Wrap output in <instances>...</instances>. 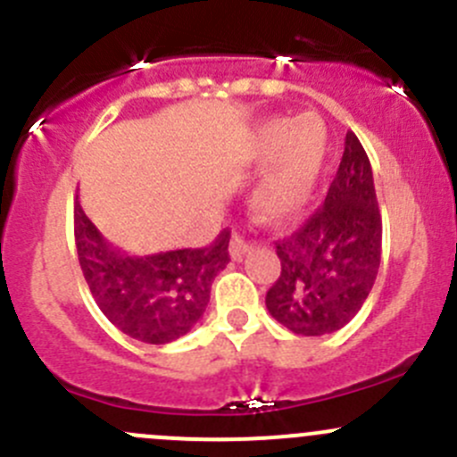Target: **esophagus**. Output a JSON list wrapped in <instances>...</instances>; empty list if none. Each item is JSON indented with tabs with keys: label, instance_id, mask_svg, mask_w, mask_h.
Returning <instances> with one entry per match:
<instances>
[{
	"label": "esophagus",
	"instance_id": "34e87169",
	"mask_svg": "<svg viewBox=\"0 0 457 457\" xmlns=\"http://www.w3.org/2000/svg\"><path fill=\"white\" fill-rule=\"evenodd\" d=\"M250 252H252V243L245 241L241 234H234L232 241H229V256H232L234 261H241V258L250 254Z\"/></svg>",
	"mask_w": 457,
	"mask_h": 457
}]
</instances>
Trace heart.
Instances as JSON below:
<instances>
[{
    "label": "heart",
    "mask_w": 457,
    "mask_h": 457,
    "mask_svg": "<svg viewBox=\"0 0 457 457\" xmlns=\"http://www.w3.org/2000/svg\"><path fill=\"white\" fill-rule=\"evenodd\" d=\"M327 154V132L316 117L270 119L256 126L245 147V163L267 165L252 190L256 216L270 223L292 219L314 192Z\"/></svg>",
    "instance_id": "obj_1"
}]
</instances>
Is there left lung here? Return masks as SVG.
Returning a JSON list of instances; mask_svg holds the SVG:
<instances>
[{
  "instance_id": "1",
  "label": "left lung",
  "mask_w": 457,
  "mask_h": 457,
  "mask_svg": "<svg viewBox=\"0 0 457 457\" xmlns=\"http://www.w3.org/2000/svg\"><path fill=\"white\" fill-rule=\"evenodd\" d=\"M280 274L265 296L270 314L298 336L334 334L361 312L382 254L370 156L353 132L327 199L292 237L276 241Z\"/></svg>"
}]
</instances>
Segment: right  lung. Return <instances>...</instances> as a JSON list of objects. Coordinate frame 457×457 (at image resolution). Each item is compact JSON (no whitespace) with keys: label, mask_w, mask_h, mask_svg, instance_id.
I'll return each instance as SVG.
<instances>
[{"label":"right lung","mask_w":457,"mask_h":457,"mask_svg":"<svg viewBox=\"0 0 457 457\" xmlns=\"http://www.w3.org/2000/svg\"><path fill=\"white\" fill-rule=\"evenodd\" d=\"M81 271L99 310L117 329L147 345L186 336L205 312L216 274L229 262V232L207 247L128 256L114 250L75 201Z\"/></svg>","instance_id":"right-lung-1"}]
</instances>
